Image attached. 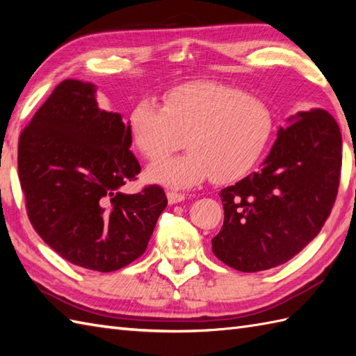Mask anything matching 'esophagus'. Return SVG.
<instances>
[{"label": "esophagus", "instance_id": "1", "mask_svg": "<svg viewBox=\"0 0 356 356\" xmlns=\"http://www.w3.org/2000/svg\"><path fill=\"white\" fill-rule=\"evenodd\" d=\"M166 197H168L170 205H174V203L184 202L185 200V194L184 193H177V191H168V193H166Z\"/></svg>", "mask_w": 356, "mask_h": 356}]
</instances>
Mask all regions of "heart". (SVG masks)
Wrapping results in <instances>:
<instances>
[{
	"label": "heart",
	"mask_w": 356,
	"mask_h": 356,
	"mask_svg": "<svg viewBox=\"0 0 356 356\" xmlns=\"http://www.w3.org/2000/svg\"><path fill=\"white\" fill-rule=\"evenodd\" d=\"M274 130V113L263 97L213 81L171 88L162 105L143 99L128 118L133 143L148 161H161L182 147L188 153L148 168L154 182L172 188L194 186L213 176L234 182L260 161Z\"/></svg>",
	"instance_id": "b5f03b06"
}]
</instances>
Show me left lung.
I'll return each instance as SVG.
<instances>
[{"instance_id": "obj_1", "label": "left lung", "mask_w": 356, "mask_h": 356, "mask_svg": "<svg viewBox=\"0 0 356 356\" xmlns=\"http://www.w3.org/2000/svg\"><path fill=\"white\" fill-rule=\"evenodd\" d=\"M341 162L334 116L321 108L300 111L280 128L259 171L220 191L225 220L213 238L214 255L241 272L289 261L330 216Z\"/></svg>"}]
</instances>
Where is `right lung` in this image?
Returning a JSON list of instances; mask_svg holds the SVG:
<instances>
[{"instance_id": "add662e5", "label": "right lung", "mask_w": 356, "mask_h": 356, "mask_svg": "<svg viewBox=\"0 0 356 356\" xmlns=\"http://www.w3.org/2000/svg\"><path fill=\"white\" fill-rule=\"evenodd\" d=\"M119 113L101 108L95 86H56L18 140V177L29 220L53 251L76 266L111 272L145 252L166 208L161 186L120 191L140 165Z\"/></svg>"}]
</instances>
